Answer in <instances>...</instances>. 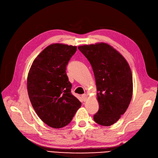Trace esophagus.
I'll list each match as a JSON object with an SVG mask.
<instances>
[{
	"instance_id": "34e87169",
	"label": "esophagus",
	"mask_w": 158,
	"mask_h": 158,
	"mask_svg": "<svg viewBox=\"0 0 158 158\" xmlns=\"http://www.w3.org/2000/svg\"><path fill=\"white\" fill-rule=\"evenodd\" d=\"M87 98H88V96H87L86 94H83V95H82V98L84 102L86 101V100H87Z\"/></svg>"
}]
</instances>
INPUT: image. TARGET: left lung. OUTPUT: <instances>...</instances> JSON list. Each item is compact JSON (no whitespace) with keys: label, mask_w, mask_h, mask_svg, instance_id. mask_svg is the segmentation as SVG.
Listing matches in <instances>:
<instances>
[{"label":"left lung","mask_w":158,"mask_h":158,"mask_svg":"<svg viewBox=\"0 0 158 158\" xmlns=\"http://www.w3.org/2000/svg\"><path fill=\"white\" fill-rule=\"evenodd\" d=\"M94 71L97 88L99 111L95 123L111 126L125 113L131 103L132 75L128 63L115 49L106 43L79 46Z\"/></svg>","instance_id":"8db88e82"}]
</instances>
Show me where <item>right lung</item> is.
I'll return each instance as SVG.
<instances>
[{"mask_svg": "<svg viewBox=\"0 0 158 158\" xmlns=\"http://www.w3.org/2000/svg\"><path fill=\"white\" fill-rule=\"evenodd\" d=\"M77 47L62 44L47 46L33 60L27 76L31 103L46 125L63 128L70 123L81 102L71 94L66 73L69 61Z\"/></svg>", "mask_w": 158, "mask_h": 158, "instance_id": "1", "label": "right lung"}]
</instances>
